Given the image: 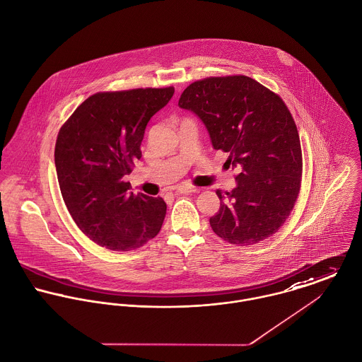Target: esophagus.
Returning <instances> with one entry per match:
<instances>
[{"mask_svg":"<svg viewBox=\"0 0 362 362\" xmlns=\"http://www.w3.org/2000/svg\"><path fill=\"white\" fill-rule=\"evenodd\" d=\"M199 189L192 187V185H187V184H180L177 185V192L178 194H182V195H189V194H194V192H198Z\"/></svg>","mask_w":362,"mask_h":362,"instance_id":"obj_1","label":"esophagus"}]
</instances>
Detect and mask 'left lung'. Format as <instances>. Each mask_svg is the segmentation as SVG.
Listing matches in <instances>:
<instances>
[{"mask_svg": "<svg viewBox=\"0 0 362 362\" xmlns=\"http://www.w3.org/2000/svg\"><path fill=\"white\" fill-rule=\"evenodd\" d=\"M178 105L199 117L211 146L238 171L231 192H216L213 231L240 247L274 234L294 207L303 175L300 136L287 105L244 75L194 82Z\"/></svg>", "mask_w": 362, "mask_h": 362, "instance_id": "1", "label": "left lung"}]
</instances>
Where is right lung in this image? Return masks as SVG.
<instances>
[{
  "label": "right lung",
  "mask_w": 362,
  "mask_h": 362,
  "mask_svg": "<svg viewBox=\"0 0 362 362\" xmlns=\"http://www.w3.org/2000/svg\"><path fill=\"white\" fill-rule=\"evenodd\" d=\"M173 95L171 86L96 93L59 129L54 161L62 199L82 233L111 251L141 248L161 228L165 202L134 195L124 178L142 157L148 122Z\"/></svg>",
  "instance_id": "add662e5"
}]
</instances>
